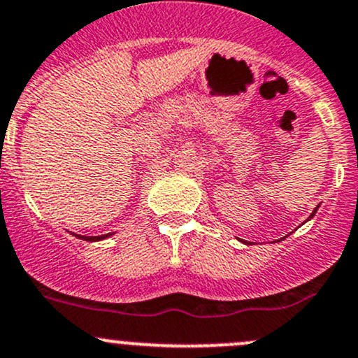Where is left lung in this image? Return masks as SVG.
Returning <instances> with one entry per match:
<instances>
[{"label":"left lung","instance_id":"obj_1","mask_svg":"<svg viewBox=\"0 0 358 358\" xmlns=\"http://www.w3.org/2000/svg\"><path fill=\"white\" fill-rule=\"evenodd\" d=\"M317 208H319V205H317ZM317 208H315V210H314V212H312V213H310V217H308V219H307V220H310V219H312V217H314V215H315V212H317ZM282 239H285V238H282Z\"/></svg>","mask_w":358,"mask_h":358}]
</instances>
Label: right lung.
I'll list each match as a JSON object with an SVG mask.
<instances>
[{"instance_id": "obj_1", "label": "right lung", "mask_w": 358, "mask_h": 358, "mask_svg": "<svg viewBox=\"0 0 358 358\" xmlns=\"http://www.w3.org/2000/svg\"><path fill=\"white\" fill-rule=\"evenodd\" d=\"M112 234L113 233L103 234V236H80V234H73V236H76V238H79V239H84V241H91V243H93V241H103V239L110 238V236H112Z\"/></svg>"}]
</instances>
